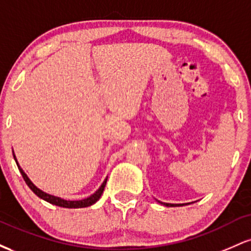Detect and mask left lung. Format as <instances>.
I'll list each match as a JSON object with an SVG mask.
<instances>
[{"label": "left lung", "instance_id": "left-lung-1", "mask_svg": "<svg viewBox=\"0 0 251 251\" xmlns=\"http://www.w3.org/2000/svg\"><path fill=\"white\" fill-rule=\"evenodd\" d=\"M160 204H163V205L165 206H181V205H185V204H171V203H162V201H159Z\"/></svg>", "mask_w": 251, "mask_h": 251}]
</instances>
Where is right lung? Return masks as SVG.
Segmentation results:
<instances>
[{
	"label": "right lung",
	"instance_id": "obj_1",
	"mask_svg": "<svg viewBox=\"0 0 251 251\" xmlns=\"http://www.w3.org/2000/svg\"><path fill=\"white\" fill-rule=\"evenodd\" d=\"M14 159H15V162L17 164V168H19L20 172H21V175H22V177H24L25 181V183H27V185L29 186L31 191H33L34 194L37 196V197L41 198V200L48 201V203H50V204H54V205L61 206V208L77 209V208H87V206L93 205V204L96 203V201H99V198L101 197V195H102V192H103V189H105V185H106V181H107V178H106V179L102 181L101 186H100V188L98 189L93 195H91V196H89V197L85 198V200H81V201H66V200H63V198H60V197H56V196L47 194V192L42 191V190H40L39 188H37V186L34 185L33 181H31L29 178H28V176L25 174L24 170H22L21 166L19 165V163H17V160H16L15 154H14Z\"/></svg>",
	"mask_w": 251,
	"mask_h": 251
}]
</instances>
